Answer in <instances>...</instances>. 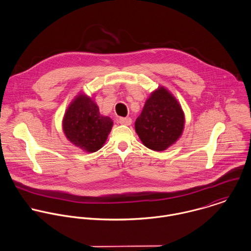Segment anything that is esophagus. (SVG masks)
I'll return each mask as SVG.
<instances>
[{"instance_id": "esophagus-1", "label": "esophagus", "mask_w": 251, "mask_h": 251, "mask_svg": "<svg viewBox=\"0 0 251 251\" xmlns=\"http://www.w3.org/2000/svg\"><path fill=\"white\" fill-rule=\"evenodd\" d=\"M118 121L120 124H123V125H130L132 123V119L130 117H120Z\"/></svg>"}]
</instances>
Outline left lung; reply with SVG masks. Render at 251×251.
Masks as SVG:
<instances>
[{"label": "left lung", "mask_w": 251, "mask_h": 251, "mask_svg": "<svg viewBox=\"0 0 251 251\" xmlns=\"http://www.w3.org/2000/svg\"><path fill=\"white\" fill-rule=\"evenodd\" d=\"M184 114L177 102L165 88L153 92L135 122L136 132L150 150L163 151L180 137Z\"/></svg>", "instance_id": "1"}]
</instances>
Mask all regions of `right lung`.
I'll list each match as a JSON object with an SVG mask.
<instances>
[{
    "label": "right lung",
    "mask_w": 251,
    "mask_h": 251,
    "mask_svg": "<svg viewBox=\"0 0 251 251\" xmlns=\"http://www.w3.org/2000/svg\"><path fill=\"white\" fill-rule=\"evenodd\" d=\"M112 120L100 115L98 105L85 95L77 96L68 107L63 120L66 137L87 152L99 151L112 127Z\"/></svg>",
    "instance_id": "1"
}]
</instances>
